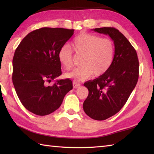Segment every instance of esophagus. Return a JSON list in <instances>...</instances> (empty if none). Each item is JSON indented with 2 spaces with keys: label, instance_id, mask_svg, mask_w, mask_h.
<instances>
[{
  "label": "esophagus",
  "instance_id": "34e87169",
  "mask_svg": "<svg viewBox=\"0 0 154 154\" xmlns=\"http://www.w3.org/2000/svg\"><path fill=\"white\" fill-rule=\"evenodd\" d=\"M80 86H81L80 83H78L77 82H75V81H74V82L73 83V88H77V87H79Z\"/></svg>",
  "mask_w": 154,
  "mask_h": 154
}]
</instances>
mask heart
Here are the masks:
<instances>
[{
  "label": "heart",
  "instance_id": "obj_1",
  "mask_svg": "<svg viewBox=\"0 0 154 154\" xmlns=\"http://www.w3.org/2000/svg\"><path fill=\"white\" fill-rule=\"evenodd\" d=\"M75 53L83 55L81 67L65 73L64 77L75 81H83L94 74L100 76L109 69L114 57L113 42L108 38L90 33H81L71 43ZM58 60L65 69L73 65V52L67 45L62 46L58 52Z\"/></svg>",
  "mask_w": 154,
  "mask_h": 154
}]
</instances>
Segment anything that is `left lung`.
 I'll return each mask as SVG.
<instances>
[{
	"instance_id": "8db88e82",
	"label": "left lung",
	"mask_w": 154,
	"mask_h": 154,
	"mask_svg": "<svg viewBox=\"0 0 154 154\" xmlns=\"http://www.w3.org/2000/svg\"><path fill=\"white\" fill-rule=\"evenodd\" d=\"M93 30L109 35L115 48L109 69L84 83L89 90L83 103L85 112L94 120H104L119 112L128 99L138 80L139 61L136 50L119 30L104 27Z\"/></svg>"
}]
</instances>
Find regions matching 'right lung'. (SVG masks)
<instances>
[{
    "label": "right lung",
    "mask_w": 154,
    "mask_h": 154,
    "mask_svg": "<svg viewBox=\"0 0 154 154\" xmlns=\"http://www.w3.org/2000/svg\"><path fill=\"white\" fill-rule=\"evenodd\" d=\"M74 30L42 28L30 32L16 49L12 60V83L26 109L39 116L56 110L64 97L73 89L72 81L57 80L61 75L58 60L60 48L73 35Z\"/></svg>",
    "instance_id": "add662e5"
}]
</instances>
